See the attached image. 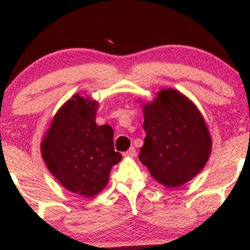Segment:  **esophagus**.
<instances>
[{
  "mask_svg": "<svg viewBox=\"0 0 250 250\" xmlns=\"http://www.w3.org/2000/svg\"><path fill=\"white\" fill-rule=\"evenodd\" d=\"M124 156L125 157H135L136 156V150H135L134 146H131V148H129L127 151L124 152Z\"/></svg>",
  "mask_w": 250,
  "mask_h": 250,
  "instance_id": "34e87169",
  "label": "esophagus"
}]
</instances>
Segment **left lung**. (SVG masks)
Wrapping results in <instances>:
<instances>
[{
  "mask_svg": "<svg viewBox=\"0 0 250 250\" xmlns=\"http://www.w3.org/2000/svg\"><path fill=\"white\" fill-rule=\"evenodd\" d=\"M145 145L140 162L156 181L176 188L206 165L211 149L209 132L192 102L175 90H162L145 104Z\"/></svg>",
  "mask_w": 250,
  "mask_h": 250,
  "instance_id": "1",
  "label": "left lung"
}]
</instances>
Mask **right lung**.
<instances>
[{"label":"right lung","mask_w":250,"mask_h":250,"mask_svg":"<svg viewBox=\"0 0 250 250\" xmlns=\"http://www.w3.org/2000/svg\"><path fill=\"white\" fill-rule=\"evenodd\" d=\"M98 104L76 94L57 112L42 142V157L52 175L71 192L92 197L107 186L121 162L110 125L95 123Z\"/></svg>","instance_id":"add662e5"}]
</instances>
